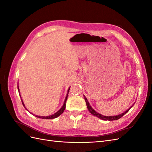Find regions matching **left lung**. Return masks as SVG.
<instances>
[{
    "label": "left lung",
    "mask_w": 152,
    "mask_h": 152,
    "mask_svg": "<svg viewBox=\"0 0 152 152\" xmlns=\"http://www.w3.org/2000/svg\"><path fill=\"white\" fill-rule=\"evenodd\" d=\"M84 99L86 101V105H87V109H88V110L89 111V112L92 114L94 116H96L98 118H99L100 119H102V120L103 121H116V120H118V119H119L120 118H121L122 116H124V115H125L127 112H128L129 111V110L131 109V108L132 107V106L134 104V103L132 104V106H131V107L129 108L127 110H126V111L125 112H124L120 115H116V116H104L103 115L100 114V113H98V112H96L95 110L94 109L92 108V107L90 106L88 101H87V98H86V96H84Z\"/></svg>",
    "instance_id": "left-lung-1"
}]
</instances>
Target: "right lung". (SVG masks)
I'll list each match as a JSON object with an SVG mask.
<instances>
[{"label": "right lung", "mask_w": 152, "mask_h": 152, "mask_svg": "<svg viewBox=\"0 0 152 152\" xmlns=\"http://www.w3.org/2000/svg\"><path fill=\"white\" fill-rule=\"evenodd\" d=\"M70 88L68 89V93H67V95H66V98H65V102H64V104H63V107H61V108L59 110L58 112H57L56 113H55L54 115H50V116H46V117H42V116H37V115H35V117H38V118H44V119H52V118H56V117H59V115H61L63 113V112H64V110H65V107H66V99H67V98H68V93H69V90H70ZM18 92H19L20 93V90H19V87H18ZM20 94V93H19ZM20 97H21V96H20ZM21 99V102H22V104H23V105L24 106V107L25 108V109L26 110H27L26 108V107H25V104H24V103H23V100H22V99ZM32 114V113H31Z\"/></svg>", "instance_id": "add662e5"}]
</instances>
